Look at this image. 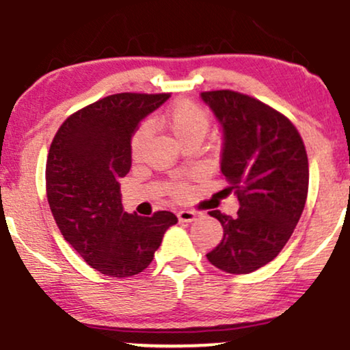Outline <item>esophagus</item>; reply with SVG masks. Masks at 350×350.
<instances>
[{
  "label": "esophagus",
  "mask_w": 350,
  "mask_h": 350,
  "mask_svg": "<svg viewBox=\"0 0 350 350\" xmlns=\"http://www.w3.org/2000/svg\"><path fill=\"white\" fill-rule=\"evenodd\" d=\"M198 215L199 214L196 211H186V208L178 212V219L180 220V222H194V220L198 219Z\"/></svg>",
  "instance_id": "1"
}]
</instances>
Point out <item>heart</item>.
<instances>
[{"instance_id": "obj_1", "label": "heart", "mask_w": 350, "mask_h": 350, "mask_svg": "<svg viewBox=\"0 0 350 350\" xmlns=\"http://www.w3.org/2000/svg\"><path fill=\"white\" fill-rule=\"evenodd\" d=\"M154 124L166 128L180 144L191 142V139L202 142V138L208 131V115L196 103L179 102L172 105L163 116L156 118ZM148 136H150V128L148 126H142L133 135V139H131V156L133 158H138L142 154ZM171 192L180 198L187 192V186L180 180H174L171 186Z\"/></svg>"}]
</instances>
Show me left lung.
Wrapping results in <instances>:
<instances>
[{
	"label": "left lung",
	"mask_w": 350,
	"mask_h": 350,
	"mask_svg": "<svg viewBox=\"0 0 350 350\" xmlns=\"http://www.w3.org/2000/svg\"><path fill=\"white\" fill-rule=\"evenodd\" d=\"M200 98L222 128L220 171L240 204L235 217L208 212L224 237L207 260L245 275L270 263L290 240L306 204L308 154L290 120L260 100L232 90Z\"/></svg>",
	"instance_id": "obj_1"
}]
</instances>
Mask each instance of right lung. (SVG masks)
<instances>
[{
  "mask_svg": "<svg viewBox=\"0 0 350 350\" xmlns=\"http://www.w3.org/2000/svg\"><path fill=\"white\" fill-rule=\"evenodd\" d=\"M170 94H116L74 113L52 139L46 164L47 200L55 224L92 268L124 278L152 262L172 212L126 214L120 179L131 167V136Z\"/></svg>",
  "mask_w": 350,
  "mask_h": 350,
  "instance_id": "obj_1",
  "label": "right lung"
}]
</instances>
